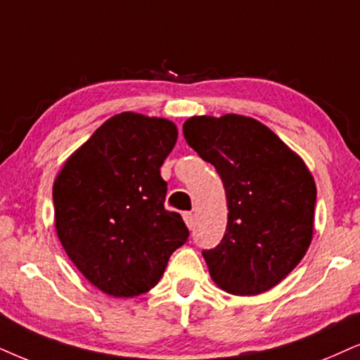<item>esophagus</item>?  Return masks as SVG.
Listing matches in <instances>:
<instances>
[{
  "mask_svg": "<svg viewBox=\"0 0 360 360\" xmlns=\"http://www.w3.org/2000/svg\"><path fill=\"white\" fill-rule=\"evenodd\" d=\"M183 217H184L186 226H188L189 229H193V227H194V214L193 212H184Z\"/></svg>",
  "mask_w": 360,
  "mask_h": 360,
  "instance_id": "1",
  "label": "esophagus"
}]
</instances>
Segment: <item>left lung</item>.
<instances>
[{"label":"left lung","mask_w":360,"mask_h":360,"mask_svg":"<svg viewBox=\"0 0 360 360\" xmlns=\"http://www.w3.org/2000/svg\"><path fill=\"white\" fill-rule=\"evenodd\" d=\"M188 144L219 172L227 199L221 244L202 251L217 288L257 295L302 261L314 234L316 183L306 162L254 117L193 116Z\"/></svg>","instance_id":"obj_1"}]
</instances>
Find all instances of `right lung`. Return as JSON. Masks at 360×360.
Returning <instances> with one entry per match:
<instances>
[{
    "instance_id": "add662e5",
    "label": "right lung",
    "mask_w": 360,
    "mask_h": 360,
    "mask_svg": "<svg viewBox=\"0 0 360 360\" xmlns=\"http://www.w3.org/2000/svg\"><path fill=\"white\" fill-rule=\"evenodd\" d=\"M176 141L172 121L121 112L99 126L54 179L58 238L81 274L104 294L148 292L188 240L183 217L165 209L161 166Z\"/></svg>"
}]
</instances>
